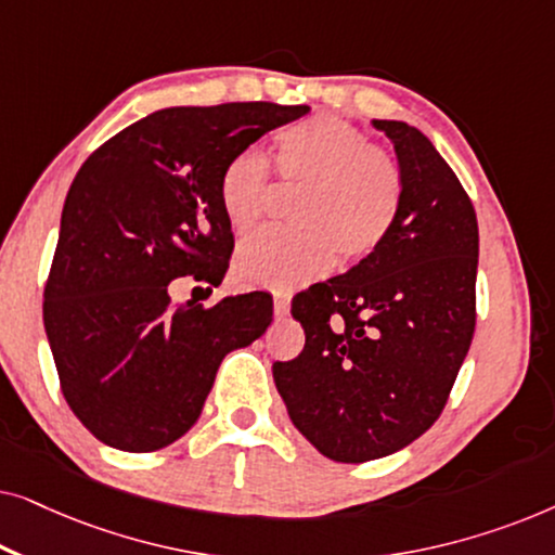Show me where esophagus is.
<instances>
[{
    "mask_svg": "<svg viewBox=\"0 0 555 555\" xmlns=\"http://www.w3.org/2000/svg\"><path fill=\"white\" fill-rule=\"evenodd\" d=\"M272 306H275V315H285L287 310H291V295L275 293L272 295Z\"/></svg>",
    "mask_w": 555,
    "mask_h": 555,
    "instance_id": "obj_1",
    "label": "esophagus"
}]
</instances>
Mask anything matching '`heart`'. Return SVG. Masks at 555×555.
<instances>
[{"label": "heart", "mask_w": 555, "mask_h": 555, "mask_svg": "<svg viewBox=\"0 0 555 555\" xmlns=\"http://www.w3.org/2000/svg\"><path fill=\"white\" fill-rule=\"evenodd\" d=\"M275 171L302 184L291 207L293 227L264 230L234 257L242 283L293 291L331 264L366 260L389 237L404 199V171L391 151L376 146L348 120L315 113L275 133ZM270 194V164L257 151L234 154L219 177L227 224L245 234L257 227Z\"/></svg>", "instance_id": "b5f03b06"}]
</instances>
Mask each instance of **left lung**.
<instances>
[{"instance_id": "obj_1", "label": "left lung", "mask_w": 555, "mask_h": 555, "mask_svg": "<svg viewBox=\"0 0 555 555\" xmlns=\"http://www.w3.org/2000/svg\"><path fill=\"white\" fill-rule=\"evenodd\" d=\"M404 171L397 224L374 255L293 300L306 346L272 363L287 414L318 452L369 462L439 420L475 333V207L431 141L374 120Z\"/></svg>"}]
</instances>
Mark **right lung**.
<instances>
[{"label":"right lung","mask_w":555,"mask_h":555,"mask_svg":"<svg viewBox=\"0 0 555 555\" xmlns=\"http://www.w3.org/2000/svg\"><path fill=\"white\" fill-rule=\"evenodd\" d=\"M308 105H179L88 156L67 192L44 285L60 389L103 444L156 452L199 420L217 369L272 321L268 295L173 306L169 283H222L234 237L219 207L227 162Z\"/></svg>","instance_id":"right-lung-1"}]
</instances>
